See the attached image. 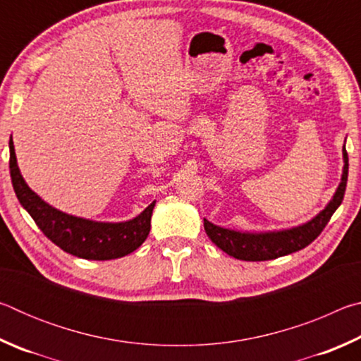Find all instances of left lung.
<instances>
[{
    "label": "left lung",
    "mask_w": 361,
    "mask_h": 361,
    "mask_svg": "<svg viewBox=\"0 0 361 361\" xmlns=\"http://www.w3.org/2000/svg\"><path fill=\"white\" fill-rule=\"evenodd\" d=\"M342 156H344V170H342L339 186L336 189L333 199L329 200V204L310 221L291 229L259 232V234H256V232H240L219 228V226L204 218L207 235L224 253L242 261L276 259L280 258V256L295 253L298 250L305 248L320 235V232L328 224L329 218L333 216V213L341 205L342 199H344L347 175H349V156H347L345 146L342 149Z\"/></svg>",
    "instance_id": "8db88e82"
}]
</instances>
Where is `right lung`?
<instances>
[{
    "label": "right lung",
    "mask_w": 361,
    "mask_h": 361,
    "mask_svg": "<svg viewBox=\"0 0 361 361\" xmlns=\"http://www.w3.org/2000/svg\"><path fill=\"white\" fill-rule=\"evenodd\" d=\"M9 170L19 202L42 231L63 252L84 259L106 261L132 253L146 240L156 202L146 207L137 218L124 223H99L54 209L28 188L20 175L12 138L9 140Z\"/></svg>",
    "instance_id": "obj_1"
}]
</instances>
